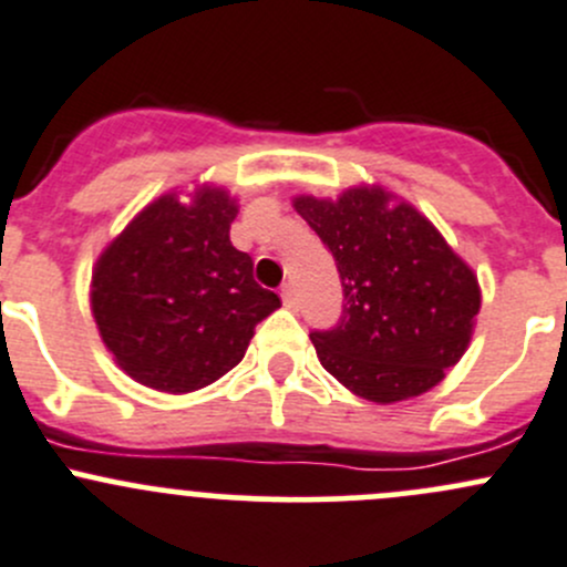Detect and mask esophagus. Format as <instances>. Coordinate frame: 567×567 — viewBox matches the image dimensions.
I'll return each instance as SVG.
<instances>
[{"mask_svg": "<svg viewBox=\"0 0 567 567\" xmlns=\"http://www.w3.org/2000/svg\"><path fill=\"white\" fill-rule=\"evenodd\" d=\"M279 296H282V305L293 310V307H296V288H293V285H290V282L282 285V290H279Z\"/></svg>", "mask_w": 567, "mask_h": 567, "instance_id": "esophagus-1", "label": "esophagus"}]
</instances>
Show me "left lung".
Instances as JSON below:
<instances>
[{
	"label": "left lung",
	"instance_id": "1",
	"mask_svg": "<svg viewBox=\"0 0 567 567\" xmlns=\"http://www.w3.org/2000/svg\"><path fill=\"white\" fill-rule=\"evenodd\" d=\"M293 208L334 255L342 318L312 331L320 364L370 403L420 398L461 362L474 334L480 282L425 214L381 186L337 199L299 194Z\"/></svg>",
	"mask_w": 567,
	"mask_h": 567
}]
</instances>
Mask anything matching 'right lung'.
Here are the masks:
<instances>
[{"label": "right lung", "instance_id": "1", "mask_svg": "<svg viewBox=\"0 0 567 567\" xmlns=\"http://www.w3.org/2000/svg\"><path fill=\"white\" fill-rule=\"evenodd\" d=\"M238 199L199 183L186 199L147 203L101 251L90 310L117 368L156 392L186 394L219 381L247 353L255 326L282 307L230 244Z\"/></svg>", "mask_w": 567, "mask_h": 567}]
</instances>
